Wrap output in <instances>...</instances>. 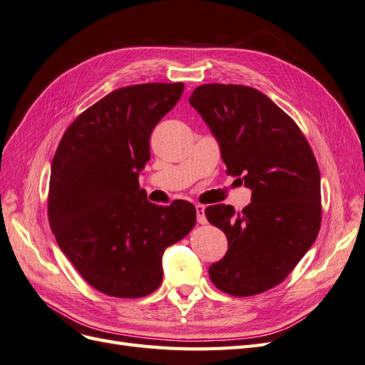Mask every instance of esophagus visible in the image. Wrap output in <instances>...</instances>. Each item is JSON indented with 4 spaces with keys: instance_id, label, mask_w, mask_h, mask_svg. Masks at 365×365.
<instances>
[{
    "instance_id": "esophagus-1",
    "label": "esophagus",
    "mask_w": 365,
    "mask_h": 365,
    "mask_svg": "<svg viewBox=\"0 0 365 365\" xmlns=\"http://www.w3.org/2000/svg\"><path fill=\"white\" fill-rule=\"evenodd\" d=\"M196 219L200 224H207V217H205V207L201 204H196Z\"/></svg>"
}]
</instances>
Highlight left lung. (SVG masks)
Masks as SVG:
<instances>
[{
    "mask_svg": "<svg viewBox=\"0 0 365 365\" xmlns=\"http://www.w3.org/2000/svg\"><path fill=\"white\" fill-rule=\"evenodd\" d=\"M219 143L227 173L251 190V202L205 208L228 251L208 268L230 295L248 297L282 283L315 242L322 224L319 170L300 128L268 96L244 85L205 83L192 93Z\"/></svg>",
    "mask_w": 365,
    "mask_h": 365,
    "instance_id": "8db88e82",
    "label": "left lung"
}]
</instances>
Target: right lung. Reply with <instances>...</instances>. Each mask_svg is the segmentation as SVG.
<instances>
[{"instance_id":"right-lung-1","label":"right lung","mask_w":365,"mask_h":365,"mask_svg":"<svg viewBox=\"0 0 365 365\" xmlns=\"http://www.w3.org/2000/svg\"><path fill=\"white\" fill-rule=\"evenodd\" d=\"M184 83H143L109 93L65 130L50 173L48 219L62 252L93 288L138 298L163 280L165 248L189 235L187 201L150 204L138 176L158 121Z\"/></svg>"}]
</instances>
